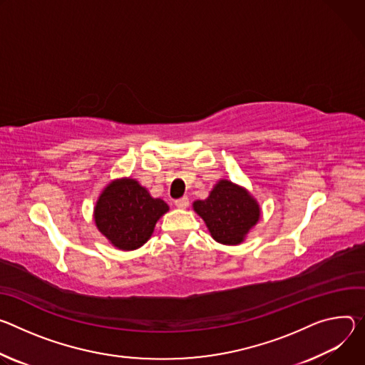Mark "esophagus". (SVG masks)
I'll use <instances>...</instances> for the list:
<instances>
[{"label": "esophagus", "mask_w": 365, "mask_h": 365, "mask_svg": "<svg viewBox=\"0 0 365 365\" xmlns=\"http://www.w3.org/2000/svg\"><path fill=\"white\" fill-rule=\"evenodd\" d=\"M188 205H190L188 197H181V198L175 200V206H177L178 209H187Z\"/></svg>", "instance_id": "1"}]
</instances>
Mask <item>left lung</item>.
Listing matches in <instances>:
<instances>
[{
    "label": "left lung",
    "mask_w": 365,
    "mask_h": 365,
    "mask_svg": "<svg viewBox=\"0 0 365 365\" xmlns=\"http://www.w3.org/2000/svg\"><path fill=\"white\" fill-rule=\"evenodd\" d=\"M192 209L205 220L212 237L223 245L244 242L261 216L257 200L227 180H220L206 200L194 201Z\"/></svg>",
    "instance_id": "8db88e82"
}]
</instances>
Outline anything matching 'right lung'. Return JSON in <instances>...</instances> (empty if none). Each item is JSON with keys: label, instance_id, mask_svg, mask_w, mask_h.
Segmentation results:
<instances>
[{"label": "right lung", "instance_id": "obj_1", "mask_svg": "<svg viewBox=\"0 0 365 365\" xmlns=\"http://www.w3.org/2000/svg\"><path fill=\"white\" fill-rule=\"evenodd\" d=\"M170 210L164 200L153 198L133 178L111 181L94 207L97 229L121 251H133L146 244L156 222Z\"/></svg>", "mask_w": 365, "mask_h": 365}]
</instances>
